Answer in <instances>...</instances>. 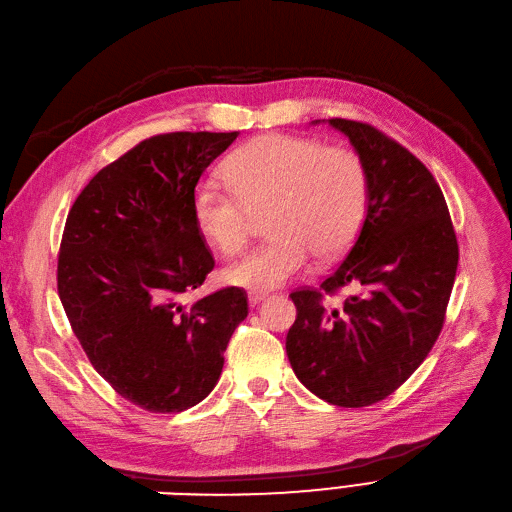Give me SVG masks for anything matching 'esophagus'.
I'll list each match as a JSON object with an SVG mask.
<instances>
[{"label": "esophagus", "instance_id": "obj_1", "mask_svg": "<svg viewBox=\"0 0 512 512\" xmlns=\"http://www.w3.org/2000/svg\"><path fill=\"white\" fill-rule=\"evenodd\" d=\"M263 299H265V293H259V291H249V305H251V307L259 305Z\"/></svg>", "mask_w": 512, "mask_h": 512}]
</instances>
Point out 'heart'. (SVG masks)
Listing matches in <instances>:
<instances>
[{"mask_svg": "<svg viewBox=\"0 0 512 512\" xmlns=\"http://www.w3.org/2000/svg\"><path fill=\"white\" fill-rule=\"evenodd\" d=\"M230 188L203 182L192 192L198 232L221 255L249 244L255 217L272 238L230 265L226 280L249 291H272L307 270L311 255H343L368 211V171L358 152L314 138L268 133L240 146L226 163Z\"/></svg>", "mask_w": 512, "mask_h": 512, "instance_id": "obj_1", "label": "heart"}]
</instances>
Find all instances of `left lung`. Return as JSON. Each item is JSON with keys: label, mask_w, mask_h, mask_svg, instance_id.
Returning a JSON list of instances; mask_svg holds the SVG:
<instances>
[{"label": "left lung", "mask_w": 512, "mask_h": 512, "mask_svg": "<svg viewBox=\"0 0 512 512\" xmlns=\"http://www.w3.org/2000/svg\"><path fill=\"white\" fill-rule=\"evenodd\" d=\"M368 171V211L345 259L318 288L291 293L297 320L286 355L297 379L324 402H381L435 345L458 268L446 198L410 150L368 123L328 119ZM341 287L343 306L327 297Z\"/></svg>", "instance_id": "obj_1"}]
</instances>
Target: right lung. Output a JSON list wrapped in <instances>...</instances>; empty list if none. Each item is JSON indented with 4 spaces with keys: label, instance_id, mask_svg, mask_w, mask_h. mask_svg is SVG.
<instances>
[{
    "label": "right lung",
    "instance_id": "obj_1",
    "mask_svg": "<svg viewBox=\"0 0 512 512\" xmlns=\"http://www.w3.org/2000/svg\"><path fill=\"white\" fill-rule=\"evenodd\" d=\"M238 131L148 138L100 169L66 217L58 295L87 358L127 402L182 412L213 391L247 318L242 288L188 303L213 270L192 217L203 171Z\"/></svg>",
    "mask_w": 512,
    "mask_h": 512
}]
</instances>
